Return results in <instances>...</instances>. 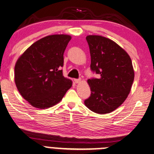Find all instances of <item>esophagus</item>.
Instances as JSON below:
<instances>
[{
	"instance_id": "esophagus-1",
	"label": "esophagus",
	"mask_w": 154,
	"mask_h": 154,
	"mask_svg": "<svg viewBox=\"0 0 154 154\" xmlns=\"http://www.w3.org/2000/svg\"><path fill=\"white\" fill-rule=\"evenodd\" d=\"M81 81H82V79H75V83H79V82H81Z\"/></svg>"
}]
</instances>
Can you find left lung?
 <instances>
[{
  "label": "left lung",
  "instance_id": "8db88e82",
  "mask_svg": "<svg viewBox=\"0 0 154 154\" xmlns=\"http://www.w3.org/2000/svg\"><path fill=\"white\" fill-rule=\"evenodd\" d=\"M92 71L98 79H88L91 95L85 100L90 110L99 114L112 112L128 98L135 77L132 60L128 53L110 39L88 35Z\"/></svg>",
  "mask_w": 154,
  "mask_h": 154
}]
</instances>
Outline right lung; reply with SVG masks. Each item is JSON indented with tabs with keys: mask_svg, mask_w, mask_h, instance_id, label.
<instances>
[{
	"mask_svg": "<svg viewBox=\"0 0 154 154\" xmlns=\"http://www.w3.org/2000/svg\"><path fill=\"white\" fill-rule=\"evenodd\" d=\"M72 37L52 35L36 41L19 56L14 81L21 95L31 106L45 109L62 100L72 81L63 76V53Z\"/></svg>",
	"mask_w": 154,
	"mask_h": 154,
	"instance_id": "add662e5",
	"label": "right lung"
}]
</instances>
